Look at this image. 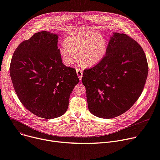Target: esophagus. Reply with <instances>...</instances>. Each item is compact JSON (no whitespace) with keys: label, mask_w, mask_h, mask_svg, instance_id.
I'll return each mask as SVG.
<instances>
[{"label":"esophagus","mask_w":160,"mask_h":160,"mask_svg":"<svg viewBox=\"0 0 160 160\" xmlns=\"http://www.w3.org/2000/svg\"><path fill=\"white\" fill-rule=\"evenodd\" d=\"M76 71H77V75H78L79 79L81 80L82 78V75H83L82 70H81L80 69H77Z\"/></svg>","instance_id":"1"}]
</instances>
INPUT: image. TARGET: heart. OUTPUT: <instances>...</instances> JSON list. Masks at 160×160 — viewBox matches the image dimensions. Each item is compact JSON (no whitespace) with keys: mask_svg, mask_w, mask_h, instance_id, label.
Wrapping results in <instances>:
<instances>
[{"mask_svg":"<svg viewBox=\"0 0 160 160\" xmlns=\"http://www.w3.org/2000/svg\"><path fill=\"white\" fill-rule=\"evenodd\" d=\"M107 49V41L100 32L92 30H78L66 38L60 53L67 66L73 63L77 53L80 63L92 66L103 59Z\"/></svg>","mask_w":160,"mask_h":160,"instance_id":"obj_1","label":"heart"}]
</instances>
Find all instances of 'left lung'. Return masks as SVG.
Returning <instances> with one entry per match:
<instances>
[{
    "label": "left lung",
    "mask_w": 160,
    "mask_h": 160,
    "mask_svg": "<svg viewBox=\"0 0 160 160\" xmlns=\"http://www.w3.org/2000/svg\"><path fill=\"white\" fill-rule=\"evenodd\" d=\"M148 69L138 43L125 34L113 32L103 59L83 72L91 113L112 119L128 110L142 94Z\"/></svg>",
    "instance_id": "1"
}]
</instances>
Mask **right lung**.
Instances as JSON below:
<instances>
[{
	"mask_svg": "<svg viewBox=\"0 0 160 160\" xmlns=\"http://www.w3.org/2000/svg\"><path fill=\"white\" fill-rule=\"evenodd\" d=\"M58 35L47 31L22 42L10 64L12 83L20 102L43 119L62 115L79 78L74 68L62 62Z\"/></svg>",
	"mask_w": 160,
	"mask_h": 160,
	"instance_id": "right-lung-1",
	"label": "right lung"
}]
</instances>
